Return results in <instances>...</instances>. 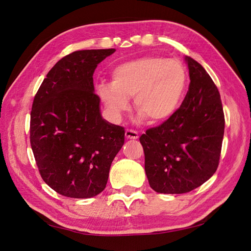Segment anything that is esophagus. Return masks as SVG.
<instances>
[{"mask_svg": "<svg viewBox=\"0 0 251 251\" xmlns=\"http://www.w3.org/2000/svg\"><path fill=\"white\" fill-rule=\"evenodd\" d=\"M126 137L127 139H137L138 136V132L134 131V130H126Z\"/></svg>", "mask_w": 251, "mask_h": 251, "instance_id": "34e87169", "label": "esophagus"}]
</instances>
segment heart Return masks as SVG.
<instances>
[{
	"label": "heart",
	"mask_w": 251,
	"mask_h": 251,
	"mask_svg": "<svg viewBox=\"0 0 251 251\" xmlns=\"http://www.w3.org/2000/svg\"><path fill=\"white\" fill-rule=\"evenodd\" d=\"M187 81L185 67L175 58L144 56L116 66L112 82L100 83V94L113 118L119 119L134 107L150 123H161L177 111L183 98Z\"/></svg>",
	"instance_id": "obj_1"
}]
</instances>
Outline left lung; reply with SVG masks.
<instances>
[{
    "label": "left lung",
    "mask_w": 251,
    "mask_h": 251,
    "mask_svg": "<svg viewBox=\"0 0 251 251\" xmlns=\"http://www.w3.org/2000/svg\"><path fill=\"white\" fill-rule=\"evenodd\" d=\"M185 60L189 87L183 102L160 126L140 136L150 186L161 194H184L218 169L225 118L214 80L192 57Z\"/></svg>",
    "instance_id": "left-lung-1"
}]
</instances>
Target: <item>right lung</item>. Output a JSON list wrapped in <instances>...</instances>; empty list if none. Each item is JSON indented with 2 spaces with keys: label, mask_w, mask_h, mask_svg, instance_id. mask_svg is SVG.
Wrapping results in <instances>:
<instances>
[{
  "label": "right lung",
  "mask_w": 251,
  "mask_h": 251,
  "mask_svg": "<svg viewBox=\"0 0 251 251\" xmlns=\"http://www.w3.org/2000/svg\"><path fill=\"white\" fill-rule=\"evenodd\" d=\"M115 49L79 50L53 66L34 96L30 144L43 180L69 198H91L107 185L125 128L102 119L94 93L97 65Z\"/></svg>",
  "instance_id": "add662e5"
}]
</instances>
